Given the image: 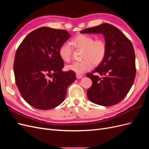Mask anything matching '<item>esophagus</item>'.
I'll use <instances>...</instances> for the list:
<instances>
[{
	"label": "esophagus",
	"mask_w": 149,
	"mask_h": 149,
	"mask_svg": "<svg viewBox=\"0 0 149 149\" xmlns=\"http://www.w3.org/2000/svg\"><path fill=\"white\" fill-rule=\"evenodd\" d=\"M83 77V76L82 74H76V78L77 79H81Z\"/></svg>",
	"instance_id": "esophagus-1"
}]
</instances>
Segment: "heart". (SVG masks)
I'll list each match as a JSON object with an SVG mask.
<instances>
[{
    "label": "heart",
    "instance_id": "1",
    "mask_svg": "<svg viewBox=\"0 0 149 149\" xmlns=\"http://www.w3.org/2000/svg\"><path fill=\"white\" fill-rule=\"evenodd\" d=\"M71 44L76 49H83L82 60L74 62L66 66V69L76 74H82L91 70L93 64L97 65L104 59L107 52V45L102 39L94 40L91 36L80 34L71 40ZM73 48L69 43L62 45L59 49V55L64 61L71 60Z\"/></svg>",
    "mask_w": 149,
    "mask_h": 149
}]
</instances>
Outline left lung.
<instances>
[{
  "label": "left lung",
  "instance_id": "left-lung-1",
  "mask_svg": "<svg viewBox=\"0 0 149 149\" xmlns=\"http://www.w3.org/2000/svg\"><path fill=\"white\" fill-rule=\"evenodd\" d=\"M80 33H102L107 45L104 59L86 74L93 82L87 91L89 100L103 106L117 104L127 95L136 77V56L131 42L109 24L86 29Z\"/></svg>",
  "mask_w": 149,
  "mask_h": 149
}]
</instances>
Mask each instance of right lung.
<instances>
[{"instance_id": "obj_1", "label": "right lung", "mask_w": 149, "mask_h": 149, "mask_svg": "<svg viewBox=\"0 0 149 149\" xmlns=\"http://www.w3.org/2000/svg\"><path fill=\"white\" fill-rule=\"evenodd\" d=\"M70 37L65 30L43 26L30 32L17 48L15 83L24 100L36 109L59 106L76 79L73 71H62L64 61L59 55L60 48Z\"/></svg>"}]
</instances>
